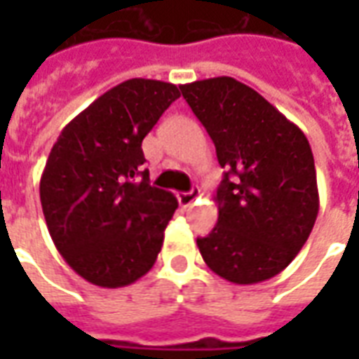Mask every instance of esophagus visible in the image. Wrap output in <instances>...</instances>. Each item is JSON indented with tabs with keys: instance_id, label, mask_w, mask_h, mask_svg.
I'll list each match as a JSON object with an SVG mask.
<instances>
[{
	"instance_id": "1",
	"label": "esophagus",
	"mask_w": 359,
	"mask_h": 359,
	"mask_svg": "<svg viewBox=\"0 0 359 359\" xmlns=\"http://www.w3.org/2000/svg\"><path fill=\"white\" fill-rule=\"evenodd\" d=\"M177 198H179V203L182 208H190L196 200V192L194 190H192V192H179Z\"/></svg>"
}]
</instances>
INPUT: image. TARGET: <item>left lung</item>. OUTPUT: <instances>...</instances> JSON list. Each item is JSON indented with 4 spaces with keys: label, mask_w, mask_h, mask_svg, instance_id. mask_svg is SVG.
Returning <instances> with one entry per match:
<instances>
[{
    "label": "left lung",
    "mask_w": 359,
    "mask_h": 359,
    "mask_svg": "<svg viewBox=\"0 0 359 359\" xmlns=\"http://www.w3.org/2000/svg\"><path fill=\"white\" fill-rule=\"evenodd\" d=\"M180 92L226 171L215 196L217 225L196 241L203 262L234 285L275 277L298 256L319 211L306 134L231 76L182 84Z\"/></svg>",
    "instance_id": "1"
}]
</instances>
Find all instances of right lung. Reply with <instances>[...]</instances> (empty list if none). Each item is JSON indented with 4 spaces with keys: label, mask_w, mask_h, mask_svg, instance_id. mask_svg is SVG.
I'll list each match as a JSON object with an SVG mask.
<instances>
[{
    "label": "right lung",
    "mask_w": 359,
    "mask_h": 359,
    "mask_svg": "<svg viewBox=\"0 0 359 359\" xmlns=\"http://www.w3.org/2000/svg\"><path fill=\"white\" fill-rule=\"evenodd\" d=\"M177 97L171 82H121L79 113L51 148L40 179L46 225L63 259L92 285H133L161 252L179 202L140 171L142 140Z\"/></svg>",
    "instance_id": "obj_1"
}]
</instances>
